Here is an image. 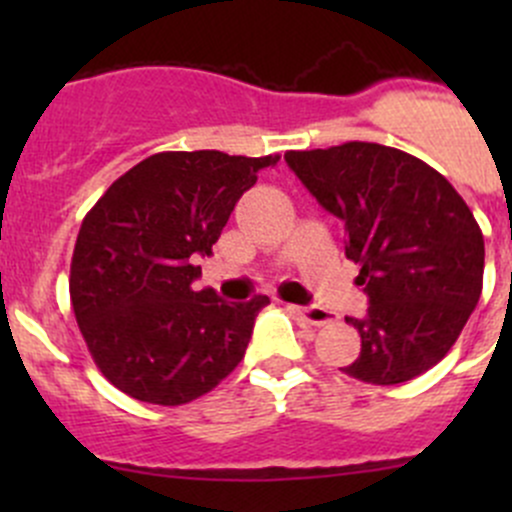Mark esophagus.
Wrapping results in <instances>:
<instances>
[{"label":"esophagus","instance_id":"esophagus-1","mask_svg":"<svg viewBox=\"0 0 512 512\" xmlns=\"http://www.w3.org/2000/svg\"><path fill=\"white\" fill-rule=\"evenodd\" d=\"M299 314H302V319H307L309 324H314V327H324V324H332L334 317L329 312H324L322 307H294Z\"/></svg>","mask_w":512,"mask_h":512}]
</instances>
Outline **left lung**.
<instances>
[{
    "label": "left lung",
    "instance_id": "1",
    "mask_svg": "<svg viewBox=\"0 0 512 512\" xmlns=\"http://www.w3.org/2000/svg\"><path fill=\"white\" fill-rule=\"evenodd\" d=\"M285 160L317 203L347 230L369 309L347 322L361 352L344 374L404 384L456 344L483 289V232L438 170L399 148L349 141Z\"/></svg>",
    "mask_w": 512,
    "mask_h": 512
}]
</instances>
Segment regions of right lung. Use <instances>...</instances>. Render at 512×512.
Instances as JSON below:
<instances>
[{
    "label": "right lung",
    "instance_id": "right-lung-1",
    "mask_svg": "<svg viewBox=\"0 0 512 512\" xmlns=\"http://www.w3.org/2000/svg\"><path fill=\"white\" fill-rule=\"evenodd\" d=\"M280 156L168 151L123 173L89 210L71 257L76 322L101 374L123 394L180 406L213 391L250 344L270 299L195 292L200 267L262 168Z\"/></svg>",
    "mask_w": 512,
    "mask_h": 512
}]
</instances>
